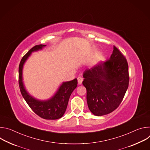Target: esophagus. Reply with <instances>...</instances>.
<instances>
[{"label":"esophagus","mask_w":150,"mask_h":150,"mask_svg":"<svg viewBox=\"0 0 150 150\" xmlns=\"http://www.w3.org/2000/svg\"><path fill=\"white\" fill-rule=\"evenodd\" d=\"M77 79H78V84L81 85V84L82 83V81H83V78H82V76H79L77 78Z\"/></svg>","instance_id":"34e87169"}]
</instances>
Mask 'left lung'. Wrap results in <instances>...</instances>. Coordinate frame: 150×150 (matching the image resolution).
I'll list each match as a JSON object with an SVG mask.
<instances>
[{
	"label": "left lung",
	"mask_w": 150,
	"mask_h": 150,
	"mask_svg": "<svg viewBox=\"0 0 150 150\" xmlns=\"http://www.w3.org/2000/svg\"><path fill=\"white\" fill-rule=\"evenodd\" d=\"M90 110L96 116L108 115L116 109L129 86L126 59L115 46L109 59L83 72Z\"/></svg>",
	"instance_id": "obj_1"
}]
</instances>
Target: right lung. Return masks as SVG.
Masks as SVG:
<instances>
[{
  "label": "right lung",
  "instance_id": "right-lung-1",
  "mask_svg": "<svg viewBox=\"0 0 150 150\" xmlns=\"http://www.w3.org/2000/svg\"><path fill=\"white\" fill-rule=\"evenodd\" d=\"M46 45H39L31 48L21 59L19 65V86L23 97L33 111L38 116L47 120L61 118L65 113L69 97L77 87V79L63 82L56 94L50 99L41 101L30 96L25 88L23 82V66L33 52L41 50Z\"/></svg>",
  "mask_w": 150,
  "mask_h": 150
}]
</instances>
